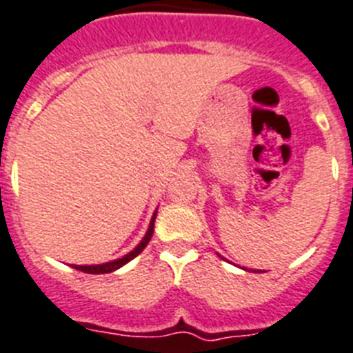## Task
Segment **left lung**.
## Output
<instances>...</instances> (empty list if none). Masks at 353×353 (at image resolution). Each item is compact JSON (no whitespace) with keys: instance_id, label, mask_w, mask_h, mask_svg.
I'll list each match as a JSON object with an SVG mask.
<instances>
[{"instance_id":"8db88e82","label":"left lung","mask_w":353,"mask_h":353,"mask_svg":"<svg viewBox=\"0 0 353 353\" xmlns=\"http://www.w3.org/2000/svg\"><path fill=\"white\" fill-rule=\"evenodd\" d=\"M254 272H256V270H254ZM257 272H259V270H257Z\"/></svg>"}]
</instances>
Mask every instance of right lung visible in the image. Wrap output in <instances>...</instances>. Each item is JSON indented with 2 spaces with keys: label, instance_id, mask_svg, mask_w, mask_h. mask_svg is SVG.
Returning <instances> with one entry per match:
<instances>
[{
  "label": "right lung",
  "instance_id": "1",
  "mask_svg": "<svg viewBox=\"0 0 353 353\" xmlns=\"http://www.w3.org/2000/svg\"><path fill=\"white\" fill-rule=\"evenodd\" d=\"M156 214H157V210L154 212V216H152L150 225H148V230H147V234H145V237H143L141 241H139V245H137L134 250L128 252L127 256L119 257V259L108 261V263H101V265H72V266L76 268V270L85 272V274H110V272L117 270V268H121L123 265H127L128 261H132L136 256H139V254L145 250V246L148 245V241H150L152 234H154V221H156Z\"/></svg>",
  "mask_w": 353,
  "mask_h": 353
}]
</instances>
